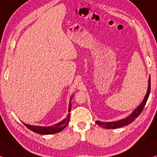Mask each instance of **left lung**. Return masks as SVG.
Instances as JSON below:
<instances>
[{"instance_id": "obj_1", "label": "left lung", "mask_w": 157, "mask_h": 157, "mask_svg": "<svg viewBox=\"0 0 157 157\" xmlns=\"http://www.w3.org/2000/svg\"><path fill=\"white\" fill-rule=\"evenodd\" d=\"M151 92V77H149V80H148V91H147V93L145 96L144 100L141 102V104L138 106L136 109L133 111V113L131 114L130 116H129L127 118H125V119L119 120L118 121H113V122H102V121H96V124L100 126V127H102V128L105 129H117L119 128V127H124V126H126L129 124H131L134 120L136 119L137 117H138L139 115L141 113L143 110L146 105L147 100H148V96H149Z\"/></svg>"}]
</instances>
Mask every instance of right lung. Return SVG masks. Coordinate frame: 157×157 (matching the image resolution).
Returning a JSON list of instances; mask_svg holds the SVG:
<instances>
[{"mask_svg":"<svg viewBox=\"0 0 157 157\" xmlns=\"http://www.w3.org/2000/svg\"><path fill=\"white\" fill-rule=\"evenodd\" d=\"M71 110V104L70 102L69 104V112ZM70 119V113L67 115V117L65 119L60 121L59 123L56 124L53 126H50V127H39V126H33L29 125L27 124H24L30 130L33 131V132L38 133V134L41 135H52L61 132L63 129L66 127V126L68 124Z\"/></svg>","mask_w":157,"mask_h":157,"instance_id":"right-lung-1","label":"right lung"}]
</instances>
